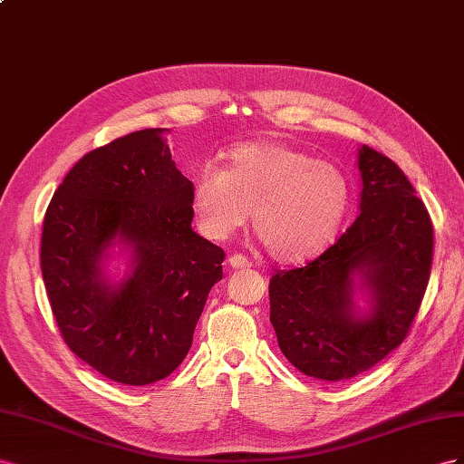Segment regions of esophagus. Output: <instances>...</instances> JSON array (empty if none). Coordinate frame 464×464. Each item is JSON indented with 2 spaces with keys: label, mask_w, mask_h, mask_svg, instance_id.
Listing matches in <instances>:
<instances>
[{
  "label": "esophagus",
  "mask_w": 464,
  "mask_h": 464,
  "mask_svg": "<svg viewBox=\"0 0 464 464\" xmlns=\"http://www.w3.org/2000/svg\"><path fill=\"white\" fill-rule=\"evenodd\" d=\"M229 266L233 270H245V268H250V260L243 255H231L229 256Z\"/></svg>",
  "instance_id": "34e87169"
}]
</instances>
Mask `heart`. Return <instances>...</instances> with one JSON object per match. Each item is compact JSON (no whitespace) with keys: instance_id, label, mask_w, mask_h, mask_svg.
<instances>
[{"instance_id":"obj_1","label":"heart","mask_w":464,"mask_h":464,"mask_svg":"<svg viewBox=\"0 0 464 464\" xmlns=\"http://www.w3.org/2000/svg\"><path fill=\"white\" fill-rule=\"evenodd\" d=\"M350 180L326 159L295 145L256 140L225 155V169L204 167L190 190L198 231L225 241L243 229L250 211L266 253L277 262H303L334 241L350 206Z\"/></svg>"}]
</instances>
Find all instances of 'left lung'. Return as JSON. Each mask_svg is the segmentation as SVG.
Returning <instances> with one entry per match:
<instances>
[{
  "mask_svg": "<svg viewBox=\"0 0 464 464\" xmlns=\"http://www.w3.org/2000/svg\"><path fill=\"white\" fill-rule=\"evenodd\" d=\"M357 169L362 214L319 258L270 280L282 353L321 381L352 379L399 348L431 270V219L399 165L362 145ZM357 290L368 294L367 312L354 305Z\"/></svg>",
  "mask_w": 464,
  "mask_h": 464,
  "instance_id": "8db88e82",
  "label": "left lung"
}]
</instances>
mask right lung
<instances>
[{
  "label": "right lung",
  "mask_w": 464,
  "mask_h": 464,
  "mask_svg": "<svg viewBox=\"0 0 464 464\" xmlns=\"http://www.w3.org/2000/svg\"><path fill=\"white\" fill-rule=\"evenodd\" d=\"M165 128L131 131L83 155L52 196L41 270L68 348L95 372L141 387L187 357L223 248L192 229V182L170 159ZM129 253L111 283L110 248Z\"/></svg>",
  "instance_id": "obj_1"
}]
</instances>
